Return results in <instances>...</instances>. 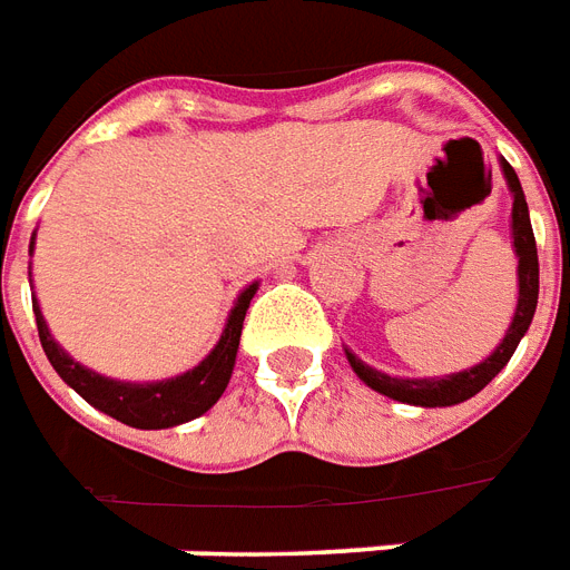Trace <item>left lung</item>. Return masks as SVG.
<instances>
[{
  "instance_id": "obj_1",
  "label": "left lung",
  "mask_w": 570,
  "mask_h": 570,
  "mask_svg": "<svg viewBox=\"0 0 570 570\" xmlns=\"http://www.w3.org/2000/svg\"><path fill=\"white\" fill-rule=\"evenodd\" d=\"M500 168H503L505 186L512 191V248L514 257H518V304H514V316L509 322V328H505L503 340H500V346L470 370L434 375V379H405V375L381 373L375 366L364 364L352 348H346L348 366L355 370V375L364 381L366 387H373L381 396L416 407H450L459 405V402H468L512 361L514 348L523 340V334L530 331L535 304H539V250H535L530 206H527V197H523L521 180H518V174L503 156H500Z\"/></svg>"
}]
</instances>
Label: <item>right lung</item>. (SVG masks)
Returning <instances> with one entry per match:
<instances>
[{"instance_id": "right-lung-1", "label": "right lung", "mask_w": 570, "mask_h": 570, "mask_svg": "<svg viewBox=\"0 0 570 570\" xmlns=\"http://www.w3.org/2000/svg\"><path fill=\"white\" fill-rule=\"evenodd\" d=\"M29 254H35V233H31ZM257 289L259 284L254 281L236 295V302L227 313V322H224L222 337L200 364L163 381H120L94 373L58 346V340L49 334L47 320L40 313L38 298H31V307H35V320H38L40 346H43L49 364L61 375L67 387H73L88 405L115 416L120 423L132 425V429H171V425L189 423L195 416L206 414L227 390L233 366H236V352H239L242 322H245L248 304L257 295Z\"/></svg>"}]
</instances>
